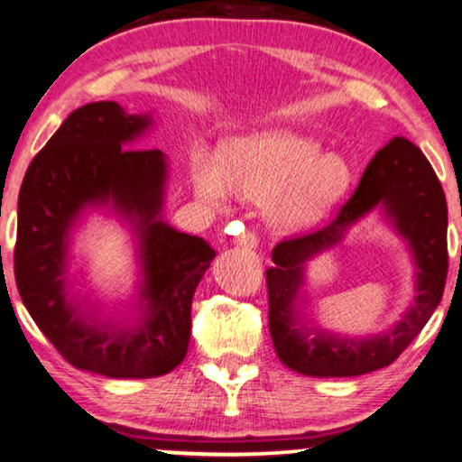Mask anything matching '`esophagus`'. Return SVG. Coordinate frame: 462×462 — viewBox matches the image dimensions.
<instances>
[{
  "mask_svg": "<svg viewBox=\"0 0 462 462\" xmlns=\"http://www.w3.org/2000/svg\"><path fill=\"white\" fill-rule=\"evenodd\" d=\"M236 245L245 246V249H257L259 238H257V234H254V232H243V234H238V236H236Z\"/></svg>",
  "mask_w": 462,
  "mask_h": 462,
  "instance_id": "1",
  "label": "esophagus"
}]
</instances>
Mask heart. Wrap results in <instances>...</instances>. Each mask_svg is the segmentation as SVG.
<instances>
[{"instance_id":"1","label":"heart","mask_w":462,"mask_h":462,"mask_svg":"<svg viewBox=\"0 0 462 462\" xmlns=\"http://www.w3.org/2000/svg\"><path fill=\"white\" fill-rule=\"evenodd\" d=\"M197 201L226 209L236 195L267 203V216L280 230L318 224L340 201L350 182V165L340 153H323L311 136L292 130H263L234 139L226 157L197 144L190 157Z\"/></svg>"}]
</instances>
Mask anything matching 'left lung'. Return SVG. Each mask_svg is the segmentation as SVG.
I'll list each match as a JSON object with an SVG mask.
<instances>
[{
    "label": "left lung",
    "mask_w": 462,
    "mask_h": 462,
    "mask_svg": "<svg viewBox=\"0 0 462 462\" xmlns=\"http://www.w3.org/2000/svg\"><path fill=\"white\" fill-rule=\"evenodd\" d=\"M377 207L413 254L416 300L388 333L367 339L336 337L309 327L301 315L306 263L339 242L350 225ZM448 208L431 163L421 149L394 136L365 168L359 187L326 228L282 240L265 272L270 294V334L278 359L311 377H353L388 367L417 338L436 311L448 273Z\"/></svg>",
    "instance_id": "8db88e82"
}]
</instances>
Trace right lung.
Here are the masks:
<instances>
[{
  "instance_id": "right-lung-1",
  "label": "right lung",
  "mask_w": 462,
  "mask_h": 462,
  "mask_svg": "<svg viewBox=\"0 0 462 462\" xmlns=\"http://www.w3.org/2000/svg\"><path fill=\"white\" fill-rule=\"evenodd\" d=\"M151 126V114L116 101L74 109L34 155L18 195L14 273L26 311L68 363L114 380L165 375L184 361L192 294L216 257L163 219L168 160L160 149H130ZM87 208L118 212L134 230L142 282L128 319H99L71 292L69 238Z\"/></svg>"
}]
</instances>
